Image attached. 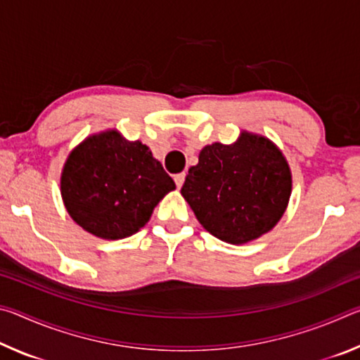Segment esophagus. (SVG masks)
<instances>
[{
	"mask_svg": "<svg viewBox=\"0 0 360 360\" xmlns=\"http://www.w3.org/2000/svg\"><path fill=\"white\" fill-rule=\"evenodd\" d=\"M184 179H186V173L174 174V182H176V186H178V188H181L182 184H184Z\"/></svg>",
	"mask_w": 360,
	"mask_h": 360,
	"instance_id": "34e87169",
	"label": "esophagus"
}]
</instances>
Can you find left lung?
Segmentation results:
<instances>
[{
    "instance_id": "obj_1",
    "label": "left lung",
    "mask_w": 360,
    "mask_h": 360,
    "mask_svg": "<svg viewBox=\"0 0 360 360\" xmlns=\"http://www.w3.org/2000/svg\"><path fill=\"white\" fill-rule=\"evenodd\" d=\"M292 192L289 163L270 139L243 131L233 144L205 146L182 197L198 222L230 245H245L283 217Z\"/></svg>"
}]
</instances>
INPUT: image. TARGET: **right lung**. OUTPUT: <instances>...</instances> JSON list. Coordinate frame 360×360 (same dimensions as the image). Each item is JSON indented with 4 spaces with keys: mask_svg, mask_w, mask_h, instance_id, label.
Instances as JSON below:
<instances>
[{
    "mask_svg": "<svg viewBox=\"0 0 360 360\" xmlns=\"http://www.w3.org/2000/svg\"><path fill=\"white\" fill-rule=\"evenodd\" d=\"M60 188L77 225L98 238L122 240L148 224L157 203L176 184L148 146L106 130L71 150Z\"/></svg>",
    "mask_w": 360,
    "mask_h": 360,
    "instance_id": "right-lung-1",
    "label": "right lung"
}]
</instances>
